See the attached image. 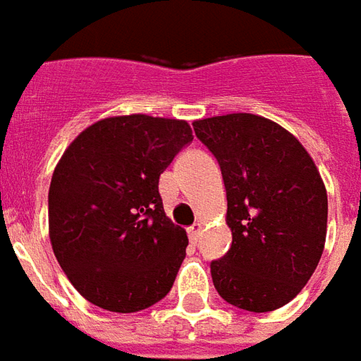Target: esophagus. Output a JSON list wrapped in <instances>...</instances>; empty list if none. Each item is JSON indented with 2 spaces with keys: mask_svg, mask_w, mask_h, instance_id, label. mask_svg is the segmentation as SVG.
I'll return each mask as SVG.
<instances>
[{
  "mask_svg": "<svg viewBox=\"0 0 361 361\" xmlns=\"http://www.w3.org/2000/svg\"><path fill=\"white\" fill-rule=\"evenodd\" d=\"M199 234H201V224H191V226H189L188 228V236H189V240L193 242V244H195V242L199 240Z\"/></svg>",
  "mask_w": 361,
  "mask_h": 361,
  "instance_id": "obj_1",
  "label": "esophagus"
}]
</instances>
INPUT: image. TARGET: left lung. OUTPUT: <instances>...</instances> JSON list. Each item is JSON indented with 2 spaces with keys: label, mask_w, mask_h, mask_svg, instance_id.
<instances>
[{
  "label": "left lung",
  "mask_w": 361,
  "mask_h": 361,
  "mask_svg": "<svg viewBox=\"0 0 361 361\" xmlns=\"http://www.w3.org/2000/svg\"><path fill=\"white\" fill-rule=\"evenodd\" d=\"M221 166L231 250L211 262L226 303L276 311L299 293L319 266L329 199L321 173L297 138L277 123L231 113L193 123Z\"/></svg>",
  "instance_id": "obj_1"
}]
</instances>
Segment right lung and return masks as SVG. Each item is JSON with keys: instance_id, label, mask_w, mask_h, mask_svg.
I'll list each match as a JSON object with an SVG mask.
<instances>
[{"instance_id": "obj_1", "label": "right lung", "mask_w": 361, "mask_h": 361, "mask_svg": "<svg viewBox=\"0 0 361 361\" xmlns=\"http://www.w3.org/2000/svg\"><path fill=\"white\" fill-rule=\"evenodd\" d=\"M193 140L185 121H97L62 154L49 189L52 250L72 286L111 312L148 309L170 293L188 234L166 216L160 173Z\"/></svg>"}]
</instances>
